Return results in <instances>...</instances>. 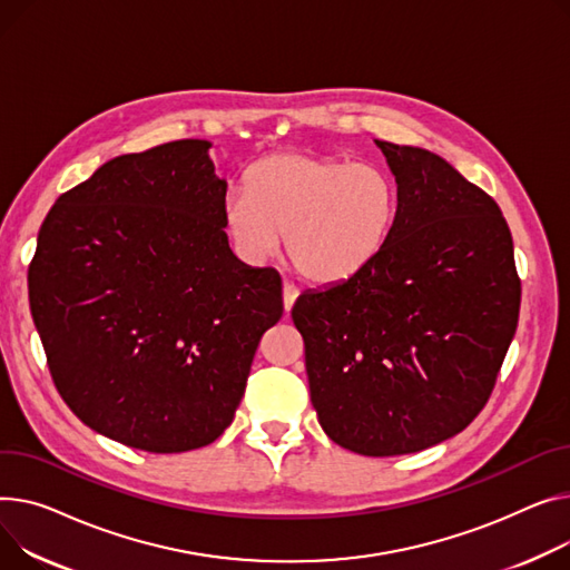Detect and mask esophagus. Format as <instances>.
Returning <instances> with one entry per match:
<instances>
[{"instance_id":"esophagus-1","label":"esophagus","mask_w":570,"mask_h":570,"mask_svg":"<svg viewBox=\"0 0 570 570\" xmlns=\"http://www.w3.org/2000/svg\"><path fill=\"white\" fill-rule=\"evenodd\" d=\"M297 295H299L297 286L291 284V282H284V309H286V312H291V307H293V302L297 299Z\"/></svg>"}]
</instances>
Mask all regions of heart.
<instances>
[{
	"label": "heart",
	"instance_id": "obj_1",
	"mask_svg": "<svg viewBox=\"0 0 570 570\" xmlns=\"http://www.w3.org/2000/svg\"><path fill=\"white\" fill-rule=\"evenodd\" d=\"M222 217L238 254L273 256L286 236L295 271L316 284L355 277L381 256L399 217V187L377 165L305 150L254 163Z\"/></svg>",
	"mask_w": 570,
	"mask_h": 570
}]
</instances>
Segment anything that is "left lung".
<instances>
[{"label":"left lung","mask_w":570,"mask_h":570,"mask_svg":"<svg viewBox=\"0 0 570 570\" xmlns=\"http://www.w3.org/2000/svg\"><path fill=\"white\" fill-rule=\"evenodd\" d=\"M399 187L385 249L355 277L302 293L312 403L330 440L401 456L472 424L520 312L500 206L426 148L375 139Z\"/></svg>","instance_id":"left-lung-1"}]
</instances>
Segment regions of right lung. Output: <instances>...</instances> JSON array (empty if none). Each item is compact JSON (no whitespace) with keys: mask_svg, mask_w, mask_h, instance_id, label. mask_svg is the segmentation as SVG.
Listing matches in <instances>:
<instances>
[{"mask_svg":"<svg viewBox=\"0 0 570 570\" xmlns=\"http://www.w3.org/2000/svg\"><path fill=\"white\" fill-rule=\"evenodd\" d=\"M208 148L178 139L105 163L55 202L27 275L66 405L150 453L224 433L284 312L279 275L229 247Z\"/></svg>","mask_w":570,"mask_h":570,"instance_id":"1","label":"right lung"}]
</instances>
